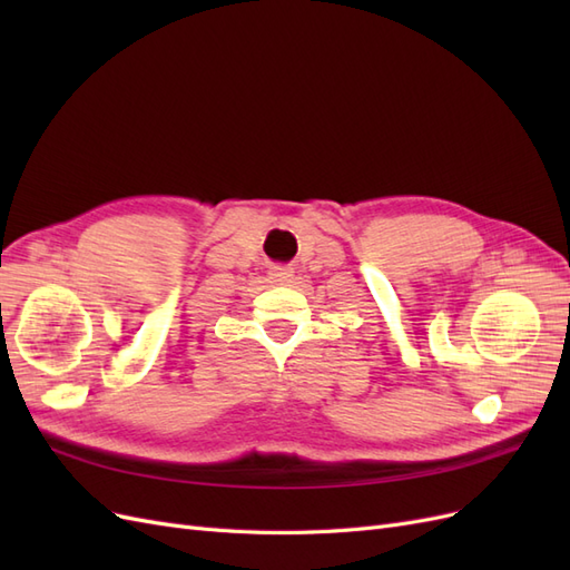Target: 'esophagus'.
Returning <instances> with one entry per match:
<instances>
[{"mask_svg": "<svg viewBox=\"0 0 570 570\" xmlns=\"http://www.w3.org/2000/svg\"><path fill=\"white\" fill-rule=\"evenodd\" d=\"M271 275H273L275 283H289V278H292V275H295V271L287 268V266H275Z\"/></svg>", "mask_w": 570, "mask_h": 570, "instance_id": "1", "label": "esophagus"}]
</instances>
